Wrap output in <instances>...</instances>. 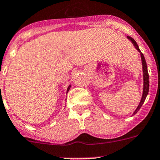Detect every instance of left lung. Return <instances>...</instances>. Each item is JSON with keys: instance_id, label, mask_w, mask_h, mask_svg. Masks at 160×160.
Masks as SVG:
<instances>
[{"instance_id": "left-lung-1", "label": "left lung", "mask_w": 160, "mask_h": 160, "mask_svg": "<svg viewBox=\"0 0 160 160\" xmlns=\"http://www.w3.org/2000/svg\"><path fill=\"white\" fill-rule=\"evenodd\" d=\"M128 38H129V39L132 41V42L133 43L134 46H135V47L138 50V52H141V51H140L139 48H138V45H137L136 42L135 41V40L133 39V38H132V37L130 36H128ZM141 57H142V68H143V77H144V89H143V94H142V99H141V101H140V104H138V108H136V110L135 111V112H134L133 114H135L137 112H138V111H139V109L141 108V107L142 106L143 103H144L145 100H146V97H147V94L148 93H149V72H148V70H147V65H146V59H145V57L144 56H143L142 53H141Z\"/></svg>"}]
</instances>
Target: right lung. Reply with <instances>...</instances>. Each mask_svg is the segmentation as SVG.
<instances>
[{
	"instance_id": "add662e5",
	"label": "right lung",
	"mask_w": 160,
	"mask_h": 160,
	"mask_svg": "<svg viewBox=\"0 0 160 160\" xmlns=\"http://www.w3.org/2000/svg\"><path fill=\"white\" fill-rule=\"evenodd\" d=\"M70 86H69V87H68V88H67V92L69 91V90H70Z\"/></svg>"
}]
</instances>
